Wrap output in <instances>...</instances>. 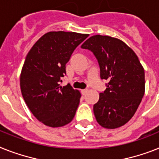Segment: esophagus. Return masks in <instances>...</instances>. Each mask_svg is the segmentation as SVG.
Wrapping results in <instances>:
<instances>
[{
  "mask_svg": "<svg viewBox=\"0 0 159 159\" xmlns=\"http://www.w3.org/2000/svg\"><path fill=\"white\" fill-rule=\"evenodd\" d=\"M88 92V89H82L81 90V93H82V95H85V94L87 93Z\"/></svg>",
  "mask_w": 159,
  "mask_h": 159,
  "instance_id": "obj_1",
  "label": "esophagus"
}]
</instances>
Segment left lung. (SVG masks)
<instances>
[{"mask_svg": "<svg viewBox=\"0 0 159 159\" xmlns=\"http://www.w3.org/2000/svg\"><path fill=\"white\" fill-rule=\"evenodd\" d=\"M81 48L93 53L101 79L108 81L93 106L97 121L108 129L124 125L134 115L145 94V70L138 57L124 41L108 35H93Z\"/></svg>", "mask_w": 159, "mask_h": 159, "instance_id": "obj_1", "label": "left lung"}]
</instances>
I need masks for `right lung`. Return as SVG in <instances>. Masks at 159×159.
Wrapping results in <instances>:
<instances>
[{
  "instance_id": "add662e5",
  "label": "right lung",
  "mask_w": 159,
  "mask_h": 159,
  "mask_svg": "<svg viewBox=\"0 0 159 159\" xmlns=\"http://www.w3.org/2000/svg\"><path fill=\"white\" fill-rule=\"evenodd\" d=\"M88 34L49 31L27 53L20 75L22 95L31 112L44 125L62 127L75 117L81 94L70 84L61 87L66 64Z\"/></svg>"
}]
</instances>
